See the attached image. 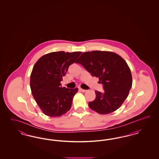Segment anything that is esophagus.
Wrapping results in <instances>:
<instances>
[{"label": "esophagus", "instance_id": "obj_1", "mask_svg": "<svg viewBox=\"0 0 159 159\" xmlns=\"http://www.w3.org/2000/svg\"><path fill=\"white\" fill-rule=\"evenodd\" d=\"M79 90L81 91V92H86L87 90H85V89H82V88H80L79 89Z\"/></svg>", "mask_w": 159, "mask_h": 159}]
</instances>
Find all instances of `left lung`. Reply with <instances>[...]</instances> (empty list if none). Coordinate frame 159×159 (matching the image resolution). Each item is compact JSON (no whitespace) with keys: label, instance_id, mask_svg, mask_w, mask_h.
<instances>
[{"label":"left lung","instance_id":"obj_1","mask_svg":"<svg viewBox=\"0 0 159 159\" xmlns=\"http://www.w3.org/2000/svg\"><path fill=\"white\" fill-rule=\"evenodd\" d=\"M77 63L82 65L92 76L98 77L104 92L95 91L96 98L88 105L101 114L112 113L122 105L132 84L130 70L126 62L117 53L93 51L84 52Z\"/></svg>","mask_w":159,"mask_h":159}]
</instances>
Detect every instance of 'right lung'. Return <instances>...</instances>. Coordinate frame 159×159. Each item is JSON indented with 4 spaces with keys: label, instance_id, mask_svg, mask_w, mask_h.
<instances>
[{
    "label": "right lung",
    "instance_id": "1",
    "mask_svg": "<svg viewBox=\"0 0 159 159\" xmlns=\"http://www.w3.org/2000/svg\"><path fill=\"white\" fill-rule=\"evenodd\" d=\"M82 53L64 51L47 53L34 64L30 76L32 95L43 113L50 117H60L71 108L78 88H62L61 82L69 66Z\"/></svg>",
    "mask_w": 159,
    "mask_h": 159
}]
</instances>
